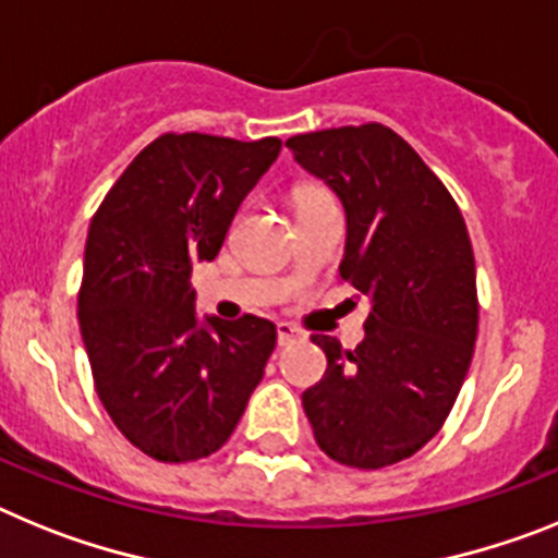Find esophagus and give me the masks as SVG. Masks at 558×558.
I'll list each match as a JSON object with an SVG mask.
<instances>
[{
  "mask_svg": "<svg viewBox=\"0 0 558 558\" xmlns=\"http://www.w3.org/2000/svg\"><path fill=\"white\" fill-rule=\"evenodd\" d=\"M300 331L292 326V323H278V345H292L298 342Z\"/></svg>",
  "mask_w": 558,
  "mask_h": 558,
  "instance_id": "1",
  "label": "esophagus"
}]
</instances>
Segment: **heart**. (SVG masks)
I'll use <instances>...</instances> for the list:
<instances>
[{
	"label": "heart",
	"mask_w": 558,
	"mask_h": 558,
	"mask_svg": "<svg viewBox=\"0 0 558 558\" xmlns=\"http://www.w3.org/2000/svg\"><path fill=\"white\" fill-rule=\"evenodd\" d=\"M317 198H331V196H328V193H323V191H308V193H303V196H300V205H306V202H317Z\"/></svg>",
	"instance_id": "heart-1"
}]
</instances>
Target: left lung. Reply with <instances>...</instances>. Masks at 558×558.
<instances>
[{"mask_svg": "<svg viewBox=\"0 0 558 558\" xmlns=\"http://www.w3.org/2000/svg\"><path fill=\"white\" fill-rule=\"evenodd\" d=\"M286 145L345 207L342 280L371 300L365 339L326 351L303 393L319 449L381 469L418 452L447 421L472 365L477 275L466 221L424 159L381 123L298 134Z\"/></svg>", "mask_w": 558, "mask_h": 558, "instance_id": "8db88e82", "label": "left lung"}]
</instances>
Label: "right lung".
Segmentation results:
<instances>
[{
    "instance_id": "1",
    "label": "right lung",
    "mask_w": 558,
    "mask_h": 558,
    "mask_svg": "<svg viewBox=\"0 0 558 558\" xmlns=\"http://www.w3.org/2000/svg\"><path fill=\"white\" fill-rule=\"evenodd\" d=\"M280 140L162 134L134 157L89 225L77 319L95 390L140 452L213 454L264 379L278 331L244 314L198 323L193 264L219 255Z\"/></svg>"
}]
</instances>
